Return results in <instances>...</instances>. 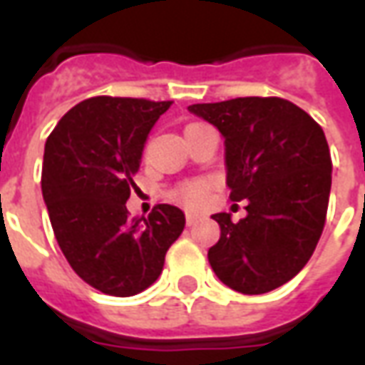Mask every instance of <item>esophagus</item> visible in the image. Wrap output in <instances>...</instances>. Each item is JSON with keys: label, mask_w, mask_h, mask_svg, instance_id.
<instances>
[{"label": "esophagus", "mask_w": 365, "mask_h": 365, "mask_svg": "<svg viewBox=\"0 0 365 365\" xmlns=\"http://www.w3.org/2000/svg\"><path fill=\"white\" fill-rule=\"evenodd\" d=\"M197 219H199V215H195V213H190V211H187V213H185V222H187V225H195V222H197Z\"/></svg>", "instance_id": "esophagus-1"}]
</instances>
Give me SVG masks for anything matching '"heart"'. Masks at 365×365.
<instances>
[{"mask_svg": "<svg viewBox=\"0 0 365 365\" xmlns=\"http://www.w3.org/2000/svg\"><path fill=\"white\" fill-rule=\"evenodd\" d=\"M205 195H207L205 185L199 182L185 183V185H182V187L174 193L175 199H180V201L185 203V205H193V207L201 205V203L205 201Z\"/></svg>", "mask_w": 365, "mask_h": 365, "instance_id": "b5f03b06", "label": "heart"}]
</instances>
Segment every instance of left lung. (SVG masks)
Listing matches in <instances>:
<instances>
[{"instance_id": "obj_1", "label": "left lung", "mask_w": 365, "mask_h": 365, "mask_svg": "<svg viewBox=\"0 0 365 365\" xmlns=\"http://www.w3.org/2000/svg\"><path fill=\"white\" fill-rule=\"evenodd\" d=\"M187 111L221 133L230 199H246L238 222L213 215L221 238L209 248V264L230 289L268 293L303 269L321 238L332 183L324 133L282 97H237Z\"/></svg>"}]
</instances>
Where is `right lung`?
<instances>
[{
  "label": "right lung",
  "mask_w": 365,
  "mask_h": 365,
  "mask_svg": "<svg viewBox=\"0 0 365 365\" xmlns=\"http://www.w3.org/2000/svg\"><path fill=\"white\" fill-rule=\"evenodd\" d=\"M172 101L99 96L72 107L44 144L43 197L68 264L105 295L130 297L158 279L164 258L185 227L174 205L130 219L152 127Z\"/></svg>",
  "instance_id": "obj_1"
}]
</instances>
